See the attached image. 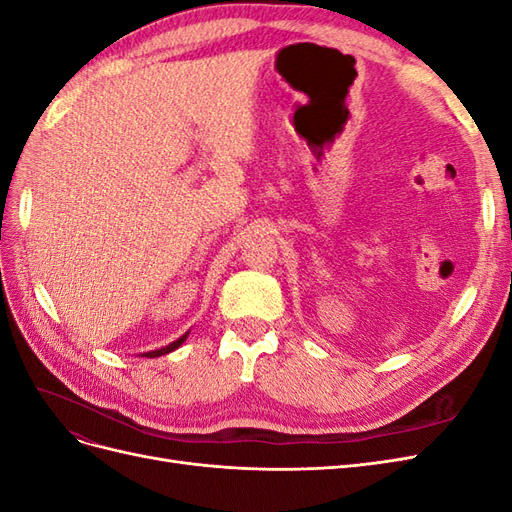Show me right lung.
I'll use <instances>...</instances> for the list:
<instances>
[{
    "mask_svg": "<svg viewBox=\"0 0 512 512\" xmlns=\"http://www.w3.org/2000/svg\"><path fill=\"white\" fill-rule=\"evenodd\" d=\"M185 337L188 335H183V337H179L177 342H173V344H168L166 348H160V350H153V352H147L145 356H149V359H153V356H162V354H166V352H173V350H177L183 342H185Z\"/></svg>",
    "mask_w": 512,
    "mask_h": 512,
    "instance_id": "add662e5",
    "label": "right lung"
}]
</instances>
